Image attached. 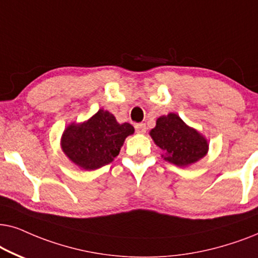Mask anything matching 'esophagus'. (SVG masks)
Instances as JSON below:
<instances>
[{"label": "esophagus", "mask_w": 258, "mask_h": 258, "mask_svg": "<svg viewBox=\"0 0 258 258\" xmlns=\"http://www.w3.org/2000/svg\"><path fill=\"white\" fill-rule=\"evenodd\" d=\"M135 128H136V132L140 133V135H144V133L146 132V125H145V123H136Z\"/></svg>", "instance_id": "esophagus-1"}]
</instances>
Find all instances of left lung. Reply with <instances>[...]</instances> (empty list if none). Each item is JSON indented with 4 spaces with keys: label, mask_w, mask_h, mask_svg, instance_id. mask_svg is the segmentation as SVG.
Returning a JSON list of instances; mask_svg holds the SVG:
<instances>
[{
    "label": "left lung",
    "mask_w": 258,
    "mask_h": 258,
    "mask_svg": "<svg viewBox=\"0 0 258 258\" xmlns=\"http://www.w3.org/2000/svg\"><path fill=\"white\" fill-rule=\"evenodd\" d=\"M150 136L164 152V159L180 167L202 159L209 150L208 140L195 128L187 126L176 113L158 118Z\"/></svg>",
    "instance_id": "8db88e82"
}]
</instances>
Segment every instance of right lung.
<instances>
[{
    "label": "right lung",
    "instance_id": "1",
    "mask_svg": "<svg viewBox=\"0 0 258 258\" xmlns=\"http://www.w3.org/2000/svg\"><path fill=\"white\" fill-rule=\"evenodd\" d=\"M135 133L131 123H119L108 111L99 109L82 123H71L61 138L64 154L84 170H97L112 163L126 137Z\"/></svg>",
    "mask_w": 258,
    "mask_h": 258
}]
</instances>
